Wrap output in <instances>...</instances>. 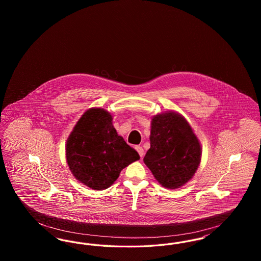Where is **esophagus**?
I'll return each instance as SVG.
<instances>
[{"label": "esophagus", "mask_w": 261, "mask_h": 261, "mask_svg": "<svg viewBox=\"0 0 261 261\" xmlns=\"http://www.w3.org/2000/svg\"><path fill=\"white\" fill-rule=\"evenodd\" d=\"M135 149H136L137 151H138L139 155H140L141 158H143V156H144V149H143V148H142L141 146H137Z\"/></svg>", "instance_id": "obj_1"}]
</instances>
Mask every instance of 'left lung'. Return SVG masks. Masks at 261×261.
I'll use <instances>...</instances> for the list:
<instances>
[{
	"mask_svg": "<svg viewBox=\"0 0 261 261\" xmlns=\"http://www.w3.org/2000/svg\"><path fill=\"white\" fill-rule=\"evenodd\" d=\"M149 141L144 162L160 184L168 189L186 184L201 158L199 140L186 119L173 112L153 116Z\"/></svg>",
	"mask_w": 261,
	"mask_h": 261,
	"instance_id": "left-lung-1",
	"label": "left lung"
}]
</instances>
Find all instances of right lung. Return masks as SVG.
<instances>
[{
    "mask_svg": "<svg viewBox=\"0 0 261 261\" xmlns=\"http://www.w3.org/2000/svg\"><path fill=\"white\" fill-rule=\"evenodd\" d=\"M112 115L91 109L75 125L66 143V161L75 178L93 190L112 186L121 170L140 156L117 135Z\"/></svg>",
    "mask_w": 261,
    "mask_h": 261,
    "instance_id": "right-lung-1",
    "label": "right lung"
}]
</instances>
